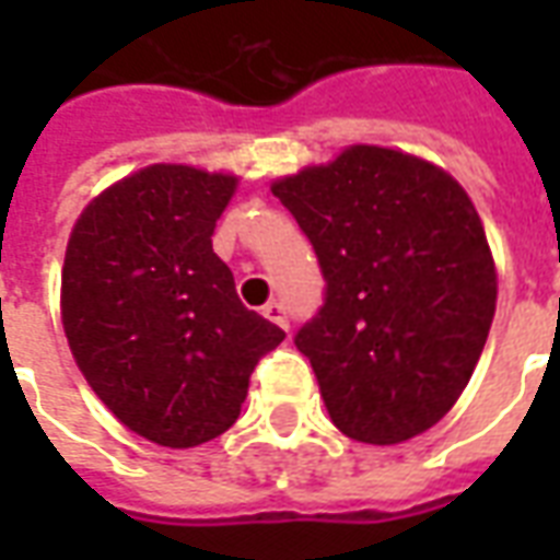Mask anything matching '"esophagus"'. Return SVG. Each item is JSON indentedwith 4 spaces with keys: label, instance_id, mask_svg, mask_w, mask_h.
I'll list each match as a JSON object with an SVG mask.
<instances>
[{
    "label": "esophagus",
    "instance_id": "obj_1",
    "mask_svg": "<svg viewBox=\"0 0 560 560\" xmlns=\"http://www.w3.org/2000/svg\"><path fill=\"white\" fill-rule=\"evenodd\" d=\"M264 317H267V320H272L276 327L288 329V308H284L281 303H276V300L264 305Z\"/></svg>",
    "mask_w": 560,
    "mask_h": 560
}]
</instances>
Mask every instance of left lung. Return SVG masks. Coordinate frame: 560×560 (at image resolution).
<instances>
[{"label": "left lung", "mask_w": 560, "mask_h": 560, "mask_svg": "<svg viewBox=\"0 0 560 560\" xmlns=\"http://www.w3.org/2000/svg\"><path fill=\"white\" fill-rule=\"evenodd\" d=\"M272 195L315 245L327 300L296 332L336 429L401 444L468 387L498 269L468 191L432 161L389 147L341 149L279 176Z\"/></svg>", "instance_id": "8db88e82"}]
</instances>
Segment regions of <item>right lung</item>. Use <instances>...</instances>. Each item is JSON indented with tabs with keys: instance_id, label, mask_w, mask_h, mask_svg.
<instances>
[{
	"instance_id": "right-lung-1",
	"label": "right lung",
	"mask_w": 560,
	"mask_h": 560,
	"mask_svg": "<svg viewBox=\"0 0 560 560\" xmlns=\"http://www.w3.org/2000/svg\"><path fill=\"white\" fill-rule=\"evenodd\" d=\"M240 176L149 164L92 197L62 264L74 363L116 420L188 450L228 432L284 332L248 312L212 231Z\"/></svg>"
}]
</instances>
